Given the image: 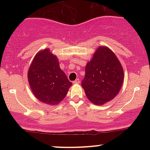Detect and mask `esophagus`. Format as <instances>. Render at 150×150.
<instances>
[{"label": "esophagus", "instance_id": "1", "mask_svg": "<svg viewBox=\"0 0 150 150\" xmlns=\"http://www.w3.org/2000/svg\"><path fill=\"white\" fill-rule=\"evenodd\" d=\"M80 79H76V80L74 81L73 83L74 84H79V83H80Z\"/></svg>", "mask_w": 150, "mask_h": 150}]
</instances>
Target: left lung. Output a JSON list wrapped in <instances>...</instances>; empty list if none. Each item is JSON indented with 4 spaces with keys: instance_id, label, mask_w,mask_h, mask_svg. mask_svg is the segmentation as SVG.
I'll return each instance as SVG.
<instances>
[{
    "instance_id": "8db88e82",
    "label": "left lung",
    "mask_w": 150,
    "mask_h": 150,
    "mask_svg": "<svg viewBox=\"0 0 150 150\" xmlns=\"http://www.w3.org/2000/svg\"><path fill=\"white\" fill-rule=\"evenodd\" d=\"M123 79V67L116 54L107 46H100L86 65L82 87L91 102L103 105L118 94Z\"/></svg>"
}]
</instances>
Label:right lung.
<instances>
[{"mask_svg": "<svg viewBox=\"0 0 150 150\" xmlns=\"http://www.w3.org/2000/svg\"><path fill=\"white\" fill-rule=\"evenodd\" d=\"M58 61L49 49L41 50L34 56L27 73L30 89L35 97L52 106L63 101L72 85L60 68Z\"/></svg>", "mask_w": 150, "mask_h": 150, "instance_id": "add662e5", "label": "right lung"}]
</instances>
